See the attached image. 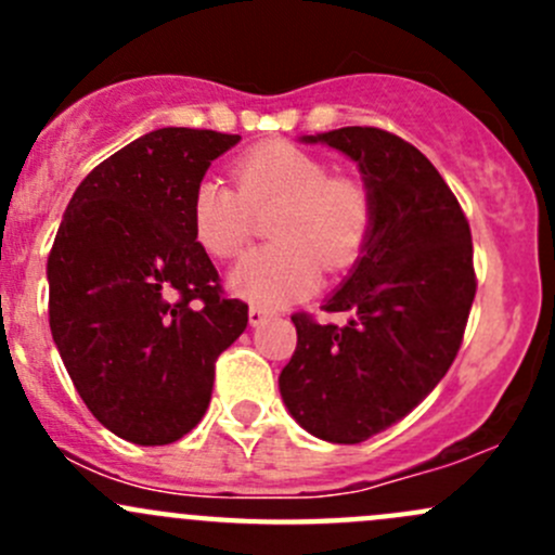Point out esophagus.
I'll return each mask as SVG.
<instances>
[{
    "label": "esophagus",
    "mask_w": 555,
    "mask_h": 555,
    "mask_svg": "<svg viewBox=\"0 0 555 555\" xmlns=\"http://www.w3.org/2000/svg\"><path fill=\"white\" fill-rule=\"evenodd\" d=\"M268 319V311H262V309H257V306H251L249 309V324L251 327H260L262 322H266Z\"/></svg>",
    "instance_id": "esophagus-1"
}]
</instances>
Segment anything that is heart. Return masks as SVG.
<instances>
[{"label":"heart","instance_id":"b5f03b06","mask_svg":"<svg viewBox=\"0 0 555 555\" xmlns=\"http://www.w3.org/2000/svg\"><path fill=\"white\" fill-rule=\"evenodd\" d=\"M238 190L206 177L195 184L190 220L198 244L215 257H233L249 242L255 211L279 206L276 244L244 255L228 273V289L255 306L276 309L306 298L330 271L351 266L373 228L365 184L333 177L327 160L287 142L249 150L236 164Z\"/></svg>","mask_w":555,"mask_h":555}]
</instances>
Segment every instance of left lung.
<instances>
[{"instance_id":"8db88e82","label":"left lung","mask_w":555,"mask_h":555,"mask_svg":"<svg viewBox=\"0 0 555 555\" xmlns=\"http://www.w3.org/2000/svg\"><path fill=\"white\" fill-rule=\"evenodd\" d=\"M357 164L373 228L324 311L344 327L295 313L298 349L279 376L289 416L327 443H362L413 411L451 367L475 298L467 217L438 169L382 128L300 137Z\"/></svg>"}]
</instances>
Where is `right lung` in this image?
<instances>
[{"instance_id":"add662e5","label":"right lung","mask_w":555,"mask_h":555,"mask_svg":"<svg viewBox=\"0 0 555 555\" xmlns=\"http://www.w3.org/2000/svg\"><path fill=\"white\" fill-rule=\"evenodd\" d=\"M236 133L158 128L80 182L48 257L50 333L88 411L117 438L166 446L206 413L215 362L249 309L222 298L190 220L195 184Z\"/></svg>"}]
</instances>
